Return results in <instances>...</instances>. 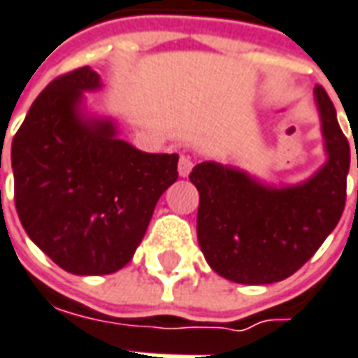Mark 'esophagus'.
I'll return each instance as SVG.
<instances>
[{"mask_svg": "<svg viewBox=\"0 0 358 358\" xmlns=\"http://www.w3.org/2000/svg\"><path fill=\"white\" fill-rule=\"evenodd\" d=\"M192 166H194V162H192L190 156H180L178 174H180V176H182V178H186V176L190 174Z\"/></svg>", "mask_w": 358, "mask_h": 358, "instance_id": "obj_1", "label": "esophagus"}]
</instances>
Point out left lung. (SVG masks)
<instances>
[{
	"mask_svg": "<svg viewBox=\"0 0 358 358\" xmlns=\"http://www.w3.org/2000/svg\"><path fill=\"white\" fill-rule=\"evenodd\" d=\"M315 101L329 158L307 182L271 188L216 162H202L190 172L200 194L198 243L206 262L222 278L245 285L289 278L339 224L351 150L335 106L319 85Z\"/></svg>",
	"mask_w": 358,
	"mask_h": 358,
	"instance_id": "obj_1",
	"label": "left lung"
}]
</instances>
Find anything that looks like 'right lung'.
<instances>
[{"instance_id": "right-lung-1", "label": "right lung", "mask_w": 358, "mask_h": 358, "mask_svg": "<svg viewBox=\"0 0 358 358\" xmlns=\"http://www.w3.org/2000/svg\"><path fill=\"white\" fill-rule=\"evenodd\" d=\"M99 87L89 67L51 80L11 142L21 226L75 275H106L129 264L158 198L178 178V155L136 150L110 120L80 117L83 91Z\"/></svg>"}]
</instances>
